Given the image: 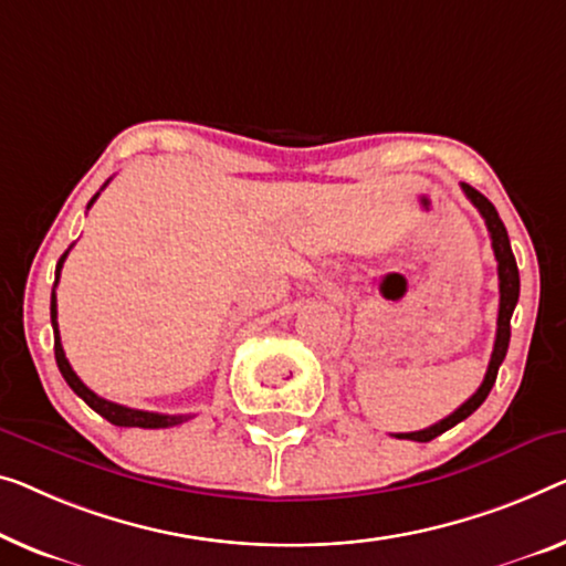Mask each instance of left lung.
Returning a JSON list of instances; mask_svg holds the SVG:
<instances>
[{
    "label": "left lung",
    "mask_w": 566,
    "mask_h": 566,
    "mask_svg": "<svg viewBox=\"0 0 566 566\" xmlns=\"http://www.w3.org/2000/svg\"><path fill=\"white\" fill-rule=\"evenodd\" d=\"M462 190H465L468 200L472 202L480 210V216L485 218V226H488V233H491V241H493V254L495 261H499V286H501V305H499V331H495V345H493V356H491V364H488L485 370V378L483 384H480V389L470 396V399L462 403L460 409H454L450 417H444L442 421H437V424L427 427V429H419V432H407V434H394L399 437V440H415V442H429L434 440V437H440L447 429H452L454 424H460L462 419H468L472 411H475L480 403L488 399V394H491L493 384H495V376H499V368L503 364L505 353H509V340H511V315L513 310H516V302H518V290H521V282H518V266H516V259H513V251H511V241H509V231H505L503 221L499 218V210L491 200H488L483 192H478L475 188H470V185L462 182Z\"/></svg>",
    "instance_id": "left-lung-1"
}]
</instances>
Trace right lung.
<instances>
[{"label":"right lung","instance_id":"obj_1","mask_svg":"<svg viewBox=\"0 0 566 566\" xmlns=\"http://www.w3.org/2000/svg\"><path fill=\"white\" fill-rule=\"evenodd\" d=\"M108 185V180H106ZM104 185V188H106ZM101 188V190H104ZM98 198V192L94 198H91L88 208L94 206ZM71 251V249H67ZM67 251L61 256V261H57L55 266V286H57V280H61V269H63V261L67 256ZM50 323H53V333H55V360H57V368H61V374L65 378V384L71 386V389L81 396L83 401L88 403L91 409L96 411V415H101L104 419L112 421V424L116 427H142V429H167V427H175V424H182V421H188L190 417L188 415H157V411H142V409H129V407H122V403H114L108 399H101L98 394H94L88 389L86 384L81 381L78 376H75V370L71 368V364H67L65 358V350L61 345V333H57V305H55V290L53 294H50Z\"/></svg>","mask_w":566,"mask_h":566}]
</instances>
